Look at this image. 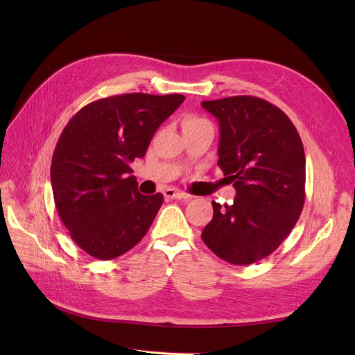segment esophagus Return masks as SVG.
Wrapping results in <instances>:
<instances>
[{
    "label": "esophagus",
    "instance_id": "obj_1",
    "mask_svg": "<svg viewBox=\"0 0 355 355\" xmlns=\"http://www.w3.org/2000/svg\"><path fill=\"white\" fill-rule=\"evenodd\" d=\"M164 196H165L166 198H175V200H189V198H190L189 194H185V193H182V191H178V190H175V189H166V190L164 191Z\"/></svg>",
    "mask_w": 355,
    "mask_h": 355
}]
</instances>
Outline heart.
<instances>
[{
    "label": "heart",
    "instance_id": "heart-1",
    "mask_svg": "<svg viewBox=\"0 0 355 355\" xmlns=\"http://www.w3.org/2000/svg\"><path fill=\"white\" fill-rule=\"evenodd\" d=\"M206 125H210V122L207 119L197 116V115H185L182 118V130L193 129V128H200V126H206Z\"/></svg>",
    "mask_w": 355,
    "mask_h": 355
}]
</instances>
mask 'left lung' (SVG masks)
Listing matches in <instances>:
<instances>
[{
    "label": "left lung",
    "instance_id": "left-lung-1",
    "mask_svg": "<svg viewBox=\"0 0 355 355\" xmlns=\"http://www.w3.org/2000/svg\"><path fill=\"white\" fill-rule=\"evenodd\" d=\"M220 126L218 161L233 182V204L213 201L201 239L220 259L250 265L273 253L296 225L305 202V151L291 119L254 96L206 101Z\"/></svg>",
    "mask_w": 355,
    "mask_h": 355
}]
</instances>
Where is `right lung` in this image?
<instances>
[{
	"mask_svg": "<svg viewBox=\"0 0 355 355\" xmlns=\"http://www.w3.org/2000/svg\"><path fill=\"white\" fill-rule=\"evenodd\" d=\"M182 95L126 93L99 99L74 115L55 145L51 189L70 237L87 254L115 259L142 240L164 196H144L130 168Z\"/></svg>",
	"mask_w": 355,
	"mask_h": 355,
	"instance_id": "1",
	"label": "right lung"
}]
</instances>
